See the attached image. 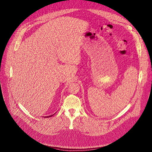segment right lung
<instances>
[{"label":"right lung","instance_id":"obj_1","mask_svg":"<svg viewBox=\"0 0 152 152\" xmlns=\"http://www.w3.org/2000/svg\"><path fill=\"white\" fill-rule=\"evenodd\" d=\"M53 115H54V114H53ZM53 115H50V116H45V118H46V117H47V118H49V117H51V116H52Z\"/></svg>","mask_w":152,"mask_h":152}]
</instances>
